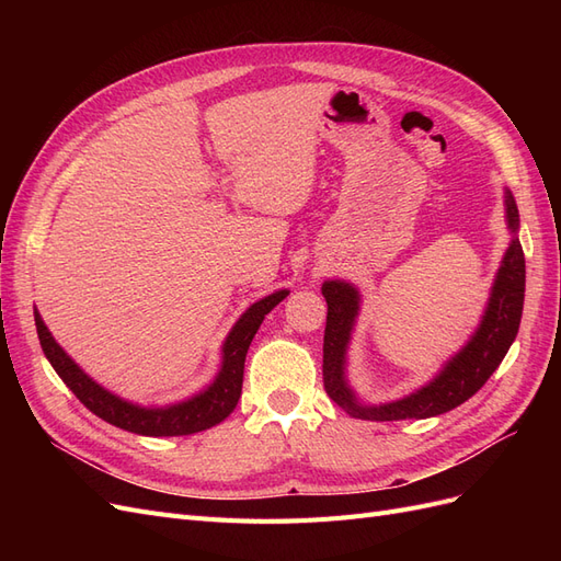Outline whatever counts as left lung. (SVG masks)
Masks as SVG:
<instances>
[{
  "label": "left lung",
  "mask_w": 561,
  "mask_h": 561,
  "mask_svg": "<svg viewBox=\"0 0 561 561\" xmlns=\"http://www.w3.org/2000/svg\"><path fill=\"white\" fill-rule=\"evenodd\" d=\"M505 225L511 231V243L491 285L489 301L484 307L478 330L470 334L466 346L458 348L443 365L437 375L416 388L414 393L369 404L358 398L348 383V344L360 313V290L348 280H325L322 297L328 301L325 344H322V381L328 396L342 407L346 414L363 421H402V419H428L445 414L454 407L463 404L494 375L507 348L513 346L522 307H524V252L519 243V210L511 190L503 192Z\"/></svg>",
  "instance_id": "8db88e82"
}]
</instances>
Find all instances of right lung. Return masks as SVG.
Segmentation results:
<instances>
[{
	"label": "right lung",
	"instance_id": "1",
	"mask_svg": "<svg viewBox=\"0 0 561 561\" xmlns=\"http://www.w3.org/2000/svg\"><path fill=\"white\" fill-rule=\"evenodd\" d=\"M290 295V290H276L260 301L250 304L245 313L236 320V325L229 330L222 344V365L215 379L194 393L192 398L163 404V407H145L138 402L124 400L122 396L112 393L105 386H100L83 371L65 348L56 342L54 334L48 332L46 322L35 309V325L39 334V344L50 367L65 381V386L83 402L87 410L95 416L112 423L116 428H124L135 435L149 437H173V435H192L206 428L217 426L225 421L239 404L241 388H243V367L245 355L250 348L252 336L257 334L264 316L278 307V304Z\"/></svg>",
	"mask_w": 561,
	"mask_h": 561
}]
</instances>
